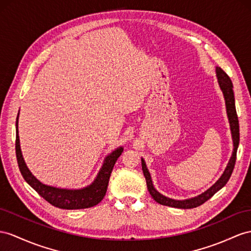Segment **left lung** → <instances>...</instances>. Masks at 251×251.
Segmentation results:
<instances>
[{
    "instance_id": "left-lung-1",
    "label": "left lung",
    "mask_w": 251,
    "mask_h": 251,
    "mask_svg": "<svg viewBox=\"0 0 251 251\" xmlns=\"http://www.w3.org/2000/svg\"><path fill=\"white\" fill-rule=\"evenodd\" d=\"M216 76L218 78V83H220V87L224 93L225 100H226L227 114H228L229 122H230V128H231V133H232L233 146H234L232 157H231L227 168L224 172V174L222 175V177L220 179H218L217 182L214 185H212V187L208 191L202 193L201 195H199L194 198H191V199H187V201H174V199H171V198H168V197L161 195L158 191H156V189L153 188V185H152L149 170H147L144 160L142 159L141 160V161H142V171H143L144 177L146 179L147 190H149L151 197L155 199V201H157L160 204L169 205V207L179 208V209L196 208V207H198V205H201L203 202L207 201L208 199H210L212 196H213L218 190H221L224 185L228 182V180L231 177V174H232L233 169H234V164H235V160H236L237 146H239V142H240V126H239V119H237L236 109H235V104H234V93L232 90L233 85H232V81H231V79H230V77L221 68H216Z\"/></svg>"
}]
</instances>
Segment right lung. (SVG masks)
Masks as SVG:
<instances>
[{
    "instance_id": "1",
    "label": "right lung",
    "mask_w": 251,
    "mask_h": 251,
    "mask_svg": "<svg viewBox=\"0 0 251 251\" xmlns=\"http://www.w3.org/2000/svg\"><path fill=\"white\" fill-rule=\"evenodd\" d=\"M19 115V114H18ZM17 134H16V155L19 169L21 174L31 188H33L38 194L43 197L48 202H50L54 207L67 210H76V209H86L96 205L101 199L105 197L109 178H110L113 166L117 160L123 152V149L115 150L111 152L106 159L104 165L100 171L98 177L94 182L89 187L81 190H66V189H57L54 187H49L41 183L34 175L31 174L29 170L25 164L22 152L20 150V141H19L18 134V117H17Z\"/></svg>"
}]
</instances>
